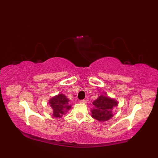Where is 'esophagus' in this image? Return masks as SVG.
I'll return each instance as SVG.
<instances>
[{"mask_svg":"<svg viewBox=\"0 0 158 158\" xmlns=\"http://www.w3.org/2000/svg\"><path fill=\"white\" fill-rule=\"evenodd\" d=\"M80 102H81V103H83V104H85V103H86V100L83 99V100H80Z\"/></svg>","mask_w":158,"mask_h":158,"instance_id":"esophagus-1","label":"esophagus"}]
</instances>
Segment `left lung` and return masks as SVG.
Instances as JSON below:
<instances>
[{
	"mask_svg": "<svg viewBox=\"0 0 158 158\" xmlns=\"http://www.w3.org/2000/svg\"><path fill=\"white\" fill-rule=\"evenodd\" d=\"M94 108L91 110L92 117L99 122H105L113 116L112 110L118 105L116 100L100 95L92 102Z\"/></svg>",
	"mask_w": 158,
	"mask_h": 158,
	"instance_id": "left-lung-1",
	"label": "left lung"
}]
</instances>
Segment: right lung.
Returning a JSON list of instances; mask_svg holds the SVG:
<instances>
[{"mask_svg":"<svg viewBox=\"0 0 158 158\" xmlns=\"http://www.w3.org/2000/svg\"><path fill=\"white\" fill-rule=\"evenodd\" d=\"M69 101L66 96L62 94H59L58 95L52 97L49 100V104L53 109V116L60 118L66 113L71 108V106L69 105Z\"/></svg>","mask_w":158,"mask_h":158,"instance_id":"add662e5","label":"right lung"}]
</instances>
